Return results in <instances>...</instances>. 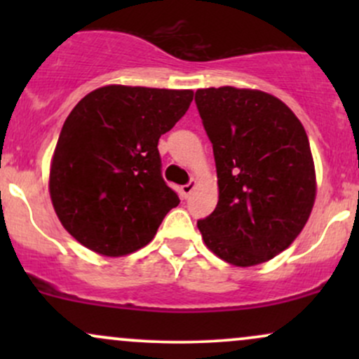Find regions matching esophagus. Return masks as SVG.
<instances>
[{
  "label": "esophagus",
  "mask_w": 359,
  "mask_h": 359,
  "mask_svg": "<svg viewBox=\"0 0 359 359\" xmlns=\"http://www.w3.org/2000/svg\"><path fill=\"white\" fill-rule=\"evenodd\" d=\"M194 189H196V180H191V182H189V184L182 185V189H180V192H182V196L185 197V199H187V197L191 196V192L194 191Z\"/></svg>",
  "instance_id": "obj_1"
}]
</instances>
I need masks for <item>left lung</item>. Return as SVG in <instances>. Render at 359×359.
<instances>
[{"mask_svg": "<svg viewBox=\"0 0 359 359\" xmlns=\"http://www.w3.org/2000/svg\"><path fill=\"white\" fill-rule=\"evenodd\" d=\"M216 160L219 201L197 221L212 253L236 266L269 262L311 216L316 174L302 123L271 94L231 86L196 90Z\"/></svg>", "mask_w": 359, "mask_h": 359, "instance_id": "1", "label": "left lung"}]
</instances>
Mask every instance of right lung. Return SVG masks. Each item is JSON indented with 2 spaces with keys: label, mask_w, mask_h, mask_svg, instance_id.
I'll list each match as a JSON object with an SVG mask.
<instances>
[{
  "label": "right lung",
  "mask_w": 359,
  "mask_h": 359,
  "mask_svg": "<svg viewBox=\"0 0 359 359\" xmlns=\"http://www.w3.org/2000/svg\"><path fill=\"white\" fill-rule=\"evenodd\" d=\"M192 90L104 86L77 102L50 167L53 209L86 248L123 257L154 240L180 199L162 177L158 140L184 116Z\"/></svg>",
  "instance_id": "add662e5"
}]
</instances>
